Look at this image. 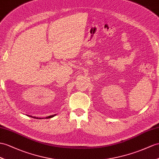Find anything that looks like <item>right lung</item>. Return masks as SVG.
Instances as JSON below:
<instances>
[{"instance_id": "right-lung-1", "label": "right lung", "mask_w": 159, "mask_h": 159, "mask_svg": "<svg viewBox=\"0 0 159 159\" xmlns=\"http://www.w3.org/2000/svg\"><path fill=\"white\" fill-rule=\"evenodd\" d=\"M56 115H57V114H55V115H50V116H48V117H46V119L52 118V117H55V116ZM29 117H32V118H34V119H43V117H42V118H39V117H33V116H30V115H29Z\"/></svg>"}]
</instances>
